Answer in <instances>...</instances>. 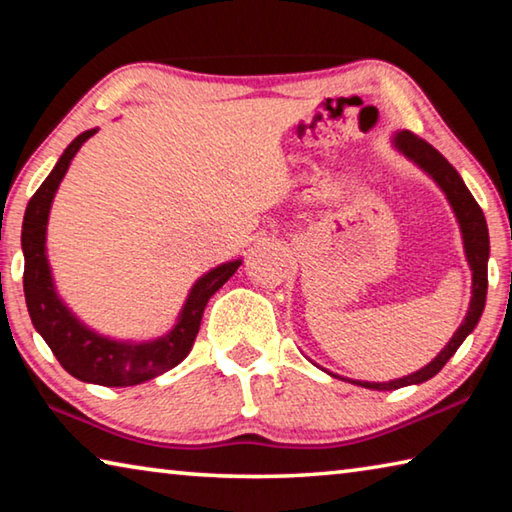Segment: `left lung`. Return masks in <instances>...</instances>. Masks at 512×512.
<instances>
[{
  "label": "left lung",
  "instance_id": "1",
  "mask_svg": "<svg viewBox=\"0 0 512 512\" xmlns=\"http://www.w3.org/2000/svg\"><path fill=\"white\" fill-rule=\"evenodd\" d=\"M395 144H397V149L406 155V158L418 162L420 167L427 171L440 187H443V192L447 194L449 203H452V207H454L456 219H458V223H461L467 262H470V268H472V302H470V309H467L463 325L456 329L452 341L445 345L443 352H440L438 357L429 363V366H424L422 370L413 372V375L404 377V379L388 381V384L354 381V384L375 388V391H395V388H402V386L422 384V381H427L433 375H438V372L443 370L445 363L454 357V352L461 348V343L467 339V334H470L476 327V323H479L483 307H485V293H488L490 237H488V225H485V216H483V210L479 207V203L474 201V196L470 194V189L465 187L463 178L458 176V171L443 158V153H438L429 142H424L422 137L404 131L395 137Z\"/></svg>",
  "mask_w": 512,
  "mask_h": 512
}]
</instances>
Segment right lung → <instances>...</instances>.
Masks as SVG:
<instances>
[{"mask_svg":"<svg viewBox=\"0 0 512 512\" xmlns=\"http://www.w3.org/2000/svg\"><path fill=\"white\" fill-rule=\"evenodd\" d=\"M92 135L94 131H85L67 146L54 171L38 187V192L31 196L27 212H24V298H27L33 327L38 329L51 352H54V357L60 361V366L69 375L99 386H133L162 375V372L178 366L187 357L196 341L198 327H201L207 300L235 275L241 262L223 264L203 275L194 284L192 293H189L178 325L158 341L140 345L115 343L85 329L79 320L69 314L63 302L58 300L54 284H51L45 255V232L49 207L51 201H54L60 180H63L76 151Z\"/></svg>","mask_w":512,"mask_h":512,"instance_id":"obj_1","label":"right lung"}]
</instances>
